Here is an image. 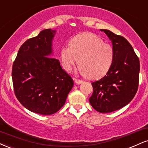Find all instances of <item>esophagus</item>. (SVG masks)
<instances>
[{
	"instance_id": "1",
	"label": "esophagus",
	"mask_w": 148,
	"mask_h": 148,
	"mask_svg": "<svg viewBox=\"0 0 148 148\" xmlns=\"http://www.w3.org/2000/svg\"><path fill=\"white\" fill-rule=\"evenodd\" d=\"M75 82L77 84H80L82 83H83V81L82 80H80V79H77V78H73Z\"/></svg>"
}]
</instances>
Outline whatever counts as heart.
I'll list each match as a JSON object with an SVG mask.
<instances>
[{
  "mask_svg": "<svg viewBox=\"0 0 148 148\" xmlns=\"http://www.w3.org/2000/svg\"><path fill=\"white\" fill-rule=\"evenodd\" d=\"M114 48L104 43L100 36L91 32L82 33L61 50L64 69L71 72L76 64H81L79 73L91 79H98L108 72L114 60Z\"/></svg>",
  "mask_w": 148,
  "mask_h": 148,
  "instance_id": "heart-1",
  "label": "heart"
}]
</instances>
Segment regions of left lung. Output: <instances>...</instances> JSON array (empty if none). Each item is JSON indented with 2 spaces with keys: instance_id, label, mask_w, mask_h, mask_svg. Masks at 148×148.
Instances as JSON below:
<instances>
[{
  "instance_id": "left-lung-1",
  "label": "left lung",
  "mask_w": 148,
  "mask_h": 148,
  "mask_svg": "<svg viewBox=\"0 0 148 148\" xmlns=\"http://www.w3.org/2000/svg\"><path fill=\"white\" fill-rule=\"evenodd\" d=\"M112 41L114 57L112 66L99 80L91 83L93 93L89 102L100 113L123 108L136 95L138 86L140 62L125 38L108 29H101Z\"/></svg>"
}]
</instances>
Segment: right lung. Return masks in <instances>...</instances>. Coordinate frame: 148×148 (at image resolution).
<instances>
[{
  "label": "right lung",
  "instance_id": "add662e5",
  "mask_svg": "<svg viewBox=\"0 0 148 148\" xmlns=\"http://www.w3.org/2000/svg\"><path fill=\"white\" fill-rule=\"evenodd\" d=\"M56 31L43 29L25 41L12 66L14 91L20 103L30 112L53 114L63 107L73 86L72 77L50 57Z\"/></svg>",
  "mask_w": 148,
  "mask_h": 148
}]
</instances>
